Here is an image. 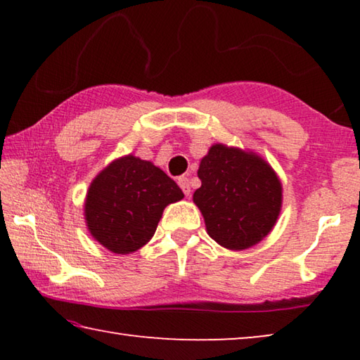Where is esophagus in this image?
<instances>
[{
	"mask_svg": "<svg viewBox=\"0 0 360 360\" xmlns=\"http://www.w3.org/2000/svg\"><path fill=\"white\" fill-rule=\"evenodd\" d=\"M178 184L182 188V192H184L186 197H188V195H191V184H188V178H186V176H179Z\"/></svg>",
	"mask_w": 360,
	"mask_h": 360,
	"instance_id": "esophagus-1",
	"label": "esophagus"
}]
</instances>
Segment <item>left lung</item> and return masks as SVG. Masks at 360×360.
<instances>
[{
	"label": "left lung",
	"instance_id": "left-lung-1",
	"mask_svg": "<svg viewBox=\"0 0 360 360\" xmlns=\"http://www.w3.org/2000/svg\"><path fill=\"white\" fill-rule=\"evenodd\" d=\"M202 187L193 203L219 245L241 251L275 227L283 205L281 181L264 158L225 144L211 146L198 168Z\"/></svg>",
	"mask_w": 360,
	"mask_h": 360
}]
</instances>
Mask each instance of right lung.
Masks as SVG:
<instances>
[{
    "mask_svg": "<svg viewBox=\"0 0 360 360\" xmlns=\"http://www.w3.org/2000/svg\"><path fill=\"white\" fill-rule=\"evenodd\" d=\"M184 198L154 163L125 155L109 163L89 187L84 205L90 235L115 254H130L154 236L163 210Z\"/></svg>",
    "mask_w": 360,
    "mask_h": 360,
    "instance_id": "obj_1",
    "label": "right lung"
}]
</instances>
